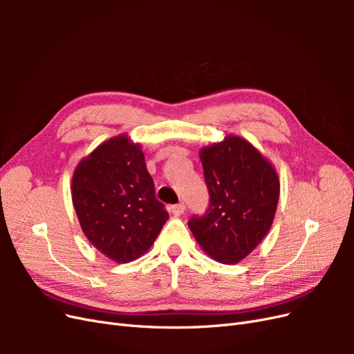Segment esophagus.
Returning <instances> with one entry per match:
<instances>
[{
	"label": "esophagus",
	"instance_id": "34e87169",
	"mask_svg": "<svg viewBox=\"0 0 354 354\" xmlns=\"http://www.w3.org/2000/svg\"><path fill=\"white\" fill-rule=\"evenodd\" d=\"M169 209H171V212L174 214L176 217H178V216H181V214L185 212V203H176V205H173Z\"/></svg>",
	"mask_w": 354,
	"mask_h": 354
}]
</instances>
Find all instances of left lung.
<instances>
[{
	"label": "left lung",
	"instance_id": "obj_1",
	"mask_svg": "<svg viewBox=\"0 0 354 354\" xmlns=\"http://www.w3.org/2000/svg\"><path fill=\"white\" fill-rule=\"evenodd\" d=\"M209 205L189 220L196 242L214 260H243L270 230L279 201L276 169L257 149L238 136L199 152Z\"/></svg>",
	"mask_w": 354,
	"mask_h": 354
}]
</instances>
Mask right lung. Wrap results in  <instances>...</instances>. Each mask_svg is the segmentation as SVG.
I'll use <instances>...</instances> for the list:
<instances>
[{"mask_svg": "<svg viewBox=\"0 0 354 354\" xmlns=\"http://www.w3.org/2000/svg\"><path fill=\"white\" fill-rule=\"evenodd\" d=\"M72 202L85 236L116 263L143 255L168 220L142 149L127 136L102 143L81 160L72 177Z\"/></svg>", "mask_w": 354, "mask_h": 354, "instance_id": "obj_1", "label": "right lung"}]
</instances>
